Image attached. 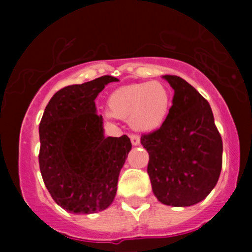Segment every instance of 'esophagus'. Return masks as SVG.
Listing matches in <instances>:
<instances>
[{
	"mask_svg": "<svg viewBox=\"0 0 252 252\" xmlns=\"http://www.w3.org/2000/svg\"><path fill=\"white\" fill-rule=\"evenodd\" d=\"M130 141H131V144L134 145V146H138V145L140 144V138H139L138 135H131L130 136Z\"/></svg>",
	"mask_w": 252,
	"mask_h": 252,
	"instance_id": "obj_1",
	"label": "esophagus"
}]
</instances>
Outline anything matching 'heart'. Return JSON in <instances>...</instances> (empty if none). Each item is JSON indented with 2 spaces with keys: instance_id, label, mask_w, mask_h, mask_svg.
<instances>
[{
  "instance_id": "obj_1",
  "label": "heart",
  "mask_w": 252,
  "mask_h": 252,
  "mask_svg": "<svg viewBox=\"0 0 252 252\" xmlns=\"http://www.w3.org/2000/svg\"><path fill=\"white\" fill-rule=\"evenodd\" d=\"M171 95L158 81L131 84L122 86L108 98L107 118L128 119L131 128L141 133H150L161 128L168 117Z\"/></svg>"
}]
</instances>
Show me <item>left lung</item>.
<instances>
[{
	"mask_svg": "<svg viewBox=\"0 0 252 252\" xmlns=\"http://www.w3.org/2000/svg\"><path fill=\"white\" fill-rule=\"evenodd\" d=\"M174 90L168 117L141 136L149 152L147 173L159 202L188 207L206 199L222 169V138L212 110L199 91L177 75H163Z\"/></svg>",
	"mask_w": 252,
	"mask_h": 252,
	"instance_id": "obj_1",
	"label": "left lung"
}]
</instances>
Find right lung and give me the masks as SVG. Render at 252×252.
I'll use <instances>...</instances> for the list:
<instances>
[{
    "label": "right lung",
    "instance_id": "obj_1",
    "mask_svg": "<svg viewBox=\"0 0 252 252\" xmlns=\"http://www.w3.org/2000/svg\"><path fill=\"white\" fill-rule=\"evenodd\" d=\"M118 79L103 75L61 89L45 108L39 126V163L56 204L72 213L110 207L118 177L131 150L130 139L105 136L95 98Z\"/></svg>",
    "mask_w": 252,
    "mask_h": 252
}]
</instances>
